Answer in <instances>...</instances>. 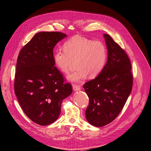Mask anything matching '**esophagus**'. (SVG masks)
<instances>
[{"label": "esophagus", "mask_w": 151, "mask_h": 151, "mask_svg": "<svg viewBox=\"0 0 151 151\" xmlns=\"http://www.w3.org/2000/svg\"><path fill=\"white\" fill-rule=\"evenodd\" d=\"M73 87V89L74 91H78L81 89V86L79 85H76V84H73L72 86Z\"/></svg>", "instance_id": "1"}]
</instances>
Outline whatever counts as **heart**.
Masks as SVG:
<instances>
[{
    "mask_svg": "<svg viewBox=\"0 0 151 151\" xmlns=\"http://www.w3.org/2000/svg\"><path fill=\"white\" fill-rule=\"evenodd\" d=\"M106 56V47L101 42L76 36L65 43L64 49L55 51L54 61L63 73H67L76 61L77 68L67 76V80L79 83L88 75L89 78L97 76L105 65Z\"/></svg>",
    "mask_w": 151,
    "mask_h": 151,
    "instance_id": "obj_1",
    "label": "heart"
}]
</instances>
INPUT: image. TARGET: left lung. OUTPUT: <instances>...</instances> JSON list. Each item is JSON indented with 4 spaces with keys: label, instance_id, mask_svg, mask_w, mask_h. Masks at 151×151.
<instances>
[{
    "label": "left lung",
    "instance_id": "8db88e82",
    "mask_svg": "<svg viewBox=\"0 0 151 151\" xmlns=\"http://www.w3.org/2000/svg\"><path fill=\"white\" fill-rule=\"evenodd\" d=\"M108 59L100 74L83 86L89 99L86 111L88 122L100 127L114 121L132 91L133 75L130 59L109 35L104 34Z\"/></svg>",
    "mask_w": 151,
    "mask_h": 151
}]
</instances>
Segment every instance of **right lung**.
I'll return each mask as SVG.
<instances>
[{"label": "right lung", "mask_w": 151, "mask_h": 151, "mask_svg": "<svg viewBox=\"0 0 151 151\" xmlns=\"http://www.w3.org/2000/svg\"><path fill=\"white\" fill-rule=\"evenodd\" d=\"M67 35L59 32L36 34L19 52L14 78V92L23 111L40 125L56 121L62 101L72 93L69 83L55 67L53 49Z\"/></svg>", "instance_id": "add662e5"}]
</instances>
